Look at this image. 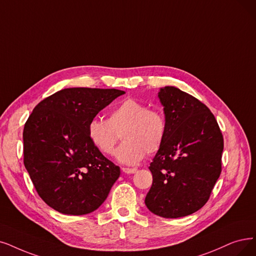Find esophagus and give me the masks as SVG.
<instances>
[{"label": "esophagus", "instance_id": "obj_1", "mask_svg": "<svg viewBox=\"0 0 256 256\" xmlns=\"http://www.w3.org/2000/svg\"><path fill=\"white\" fill-rule=\"evenodd\" d=\"M122 170L124 173H127V174H134V173L136 172V168H122Z\"/></svg>", "mask_w": 256, "mask_h": 256}]
</instances>
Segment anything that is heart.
<instances>
[{
  "instance_id": "1",
  "label": "heart",
  "mask_w": 256,
  "mask_h": 256,
  "mask_svg": "<svg viewBox=\"0 0 256 256\" xmlns=\"http://www.w3.org/2000/svg\"><path fill=\"white\" fill-rule=\"evenodd\" d=\"M89 140L100 153L112 154L122 132L124 142L116 152L124 165H136L148 154L156 152L165 140L167 122L162 112L134 98L122 100L108 118H94L87 125Z\"/></svg>"
}]
</instances>
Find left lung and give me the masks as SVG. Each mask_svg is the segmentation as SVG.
Segmentation results:
<instances>
[{
  "mask_svg": "<svg viewBox=\"0 0 256 256\" xmlns=\"http://www.w3.org/2000/svg\"><path fill=\"white\" fill-rule=\"evenodd\" d=\"M158 96L167 122L165 140L150 164L145 205L158 216L178 218L200 210L222 171L224 140L209 108L176 87Z\"/></svg>",
  "mask_w": 256,
  "mask_h": 256,
  "instance_id": "left-lung-1",
  "label": "left lung"
}]
</instances>
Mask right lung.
I'll return each instance as SVG.
<instances>
[{
    "label": "right lung",
    "instance_id": "obj_1",
    "mask_svg": "<svg viewBox=\"0 0 256 256\" xmlns=\"http://www.w3.org/2000/svg\"><path fill=\"white\" fill-rule=\"evenodd\" d=\"M125 91L67 88L43 100L24 131V165L49 207L84 216L105 202L120 174L118 166L91 144L87 125Z\"/></svg>",
    "mask_w": 256,
    "mask_h": 256
}]
</instances>
